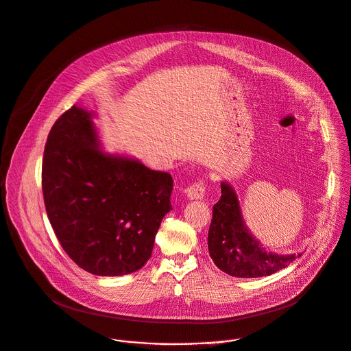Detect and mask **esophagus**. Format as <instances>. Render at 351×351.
<instances>
[{"mask_svg": "<svg viewBox=\"0 0 351 351\" xmlns=\"http://www.w3.org/2000/svg\"><path fill=\"white\" fill-rule=\"evenodd\" d=\"M205 189H206V184H205V180L202 179H198L195 183H193L191 186H189L184 193L189 198L191 199H201L204 195H205Z\"/></svg>", "mask_w": 351, "mask_h": 351, "instance_id": "esophagus-1", "label": "esophagus"}]
</instances>
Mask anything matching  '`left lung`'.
Here are the masks:
<instances>
[{"mask_svg":"<svg viewBox=\"0 0 351 351\" xmlns=\"http://www.w3.org/2000/svg\"><path fill=\"white\" fill-rule=\"evenodd\" d=\"M220 190L221 197L212 210L208 250L221 271L239 278L265 277L285 269L302 256V254L278 255L263 248L244 223L234 189L221 182Z\"/></svg>","mask_w":351,"mask_h":351,"instance_id":"obj_1","label":"left lung"}]
</instances>
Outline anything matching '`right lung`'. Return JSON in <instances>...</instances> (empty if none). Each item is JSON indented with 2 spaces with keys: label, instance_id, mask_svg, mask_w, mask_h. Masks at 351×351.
<instances>
[{
  "label": "right lung",
  "instance_id": "right-lung-1",
  "mask_svg": "<svg viewBox=\"0 0 351 351\" xmlns=\"http://www.w3.org/2000/svg\"><path fill=\"white\" fill-rule=\"evenodd\" d=\"M90 119L73 106L53 124L43 160L45 209L77 266L95 276H124L150 259L172 209L173 180L138 160L101 152Z\"/></svg>",
  "mask_w": 351,
  "mask_h": 351
}]
</instances>
